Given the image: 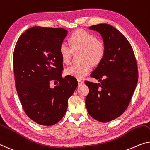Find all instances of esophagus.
Here are the masks:
<instances>
[{"mask_svg": "<svg viewBox=\"0 0 150 150\" xmlns=\"http://www.w3.org/2000/svg\"><path fill=\"white\" fill-rule=\"evenodd\" d=\"M77 81H78V84H79V86H80V85L83 84V81L82 79H78Z\"/></svg>", "mask_w": 150, "mask_h": 150, "instance_id": "1", "label": "esophagus"}]
</instances>
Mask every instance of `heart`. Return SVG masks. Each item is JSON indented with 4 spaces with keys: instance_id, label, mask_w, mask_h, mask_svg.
<instances>
[{
    "instance_id": "1",
    "label": "heart",
    "mask_w": 150,
    "mask_h": 150,
    "mask_svg": "<svg viewBox=\"0 0 150 150\" xmlns=\"http://www.w3.org/2000/svg\"><path fill=\"white\" fill-rule=\"evenodd\" d=\"M71 46L62 42L59 47V54L64 64H69L72 59L73 52L81 51L80 64H74L65 70V74L81 79L91 70V64L97 65L103 60L106 47L101 40H97L94 35L85 30H79L73 33L69 37Z\"/></svg>"
}]
</instances>
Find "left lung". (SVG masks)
Masks as SVG:
<instances>
[{
	"mask_svg": "<svg viewBox=\"0 0 150 150\" xmlns=\"http://www.w3.org/2000/svg\"><path fill=\"white\" fill-rule=\"evenodd\" d=\"M89 28L101 34L106 53L90 75L100 83L85 81L89 89L86 105L91 117L107 122L120 117L130 103L138 81L137 61L130 43L114 27L103 23Z\"/></svg>",
	"mask_w": 150,
	"mask_h": 150,
	"instance_id": "obj_1",
	"label": "left lung"
}]
</instances>
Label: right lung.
Here are the masks:
<instances>
[{"label":"right lung","instance_id":"right-lung-1","mask_svg":"<svg viewBox=\"0 0 150 150\" xmlns=\"http://www.w3.org/2000/svg\"><path fill=\"white\" fill-rule=\"evenodd\" d=\"M65 29L33 27L18 39L13 52L15 87L23 110L38 124L50 126L61 120L68 99L77 87L72 76L62 77L59 47ZM52 81L59 84L52 89Z\"/></svg>","mask_w":150,"mask_h":150}]
</instances>
